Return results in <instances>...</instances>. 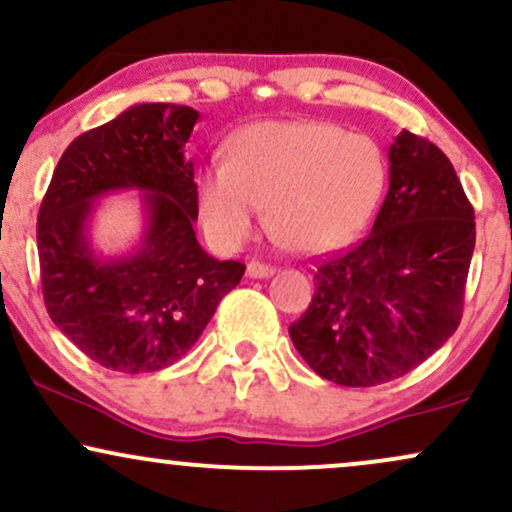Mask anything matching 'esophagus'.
Returning <instances> with one entry per match:
<instances>
[{"label":"esophagus","mask_w":512,"mask_h":512,"mask_svg":"<svg viewBox=\"0 0 512 512\" xmlns=\"http://www.w3.org/2000/svg\"><path fill=\"white\" fill-rule=\"evenodd\" d=\"M245 274L250 276V279H267V276H274L276 269L272 264H264V262H248V269H245Z\"/></svg>","instance_id":"esophagus-1"}]
</instances>
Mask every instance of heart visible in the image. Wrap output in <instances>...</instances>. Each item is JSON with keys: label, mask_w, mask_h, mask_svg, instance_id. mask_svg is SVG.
I'll list each match as a JSON object with an SVG mask.
<instances>
[{"label": "heart", "mask_w": 512, "mask_h": 512, "mask_svg": "<svg viewBox=\"0 0 512 512\" xmlns=\"http://www.w3.org/2000/svg\"><path fill=\"white\" fill-rule=\"evenodd\" d=\"M387 187L383 146L327 120H267L240 129L228 161L197 170V209L221 248L243 245L267 207L269 231L301 255H322L354 240Z\"/></svg>", "instance_id": "obj_1"}]
</instances>
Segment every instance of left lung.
<instances>
[{
	"label": "left lung",
	"instance_id": "8db88e82",
	"mask_svg": "<svg viewBox=\"0 0 512 512\" xmlns=\"http://www.w3.org/2000/svg\"><path fill=\"white\" fill-rule=\"evenodd\" d=\"M370 236L322 262L315 296L289 327L320 378L373 387L402 378L455 334L472 262L474 209L436 144L402 132Z\"/></svg>",
	"mask_w": 512,
	"mask_h": 512
}]
</instances>
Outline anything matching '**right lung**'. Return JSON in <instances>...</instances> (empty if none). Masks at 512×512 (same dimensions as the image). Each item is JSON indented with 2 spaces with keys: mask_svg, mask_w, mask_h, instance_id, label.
Instances as JSON below:
<instances>
[{
  "mask_svg": "<svg viewBox=\"0 0 512 512\" xmlns=\"http://www.w3.org/2000/svg\"><path fill=\"white\" fill-rule=\"evenodd\" d=\"M199 113L137 103L67 146L38 211L45 308L64 337L117 373H154L195 346L245 264L216 260L195 236V166L185 158ZM142 191L145 231L132 251L92 248L97 199Z\"/></svg>",
  "mask_w": 512,
  "mask_h": 512,
  "instance_id": "obj_1",
  "label": "right lung"
}]
</instances>
